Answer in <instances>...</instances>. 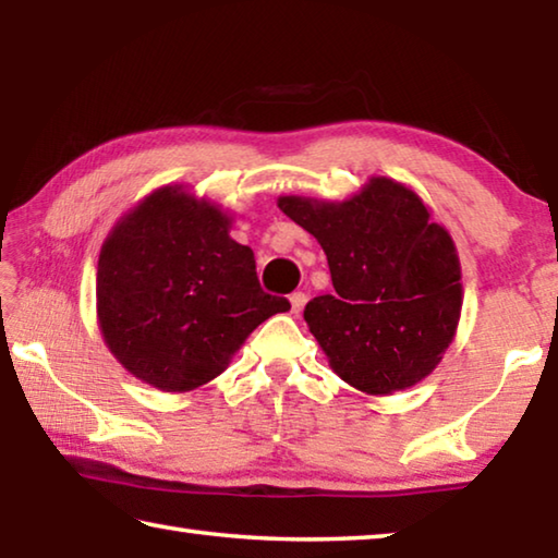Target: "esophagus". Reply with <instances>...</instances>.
I'll return each mask as SVG.
<instances>
[{"label": "esophagus", "mask_w": 558, "mask_h": 558, "mask_svg": "<svg viewBox=\"0 0 558 558\" xmlns=\"http://www.w3.org/2000/svg\"><path fill=\"white\" fill-rule=\"evenodd\" d=\"M305 302H307L305 292H292V295H290V310H292V315H300L302 307H305Z\"/></svg>", "instance_id": "1"}]
</instances>
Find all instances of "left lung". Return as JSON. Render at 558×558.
<instances>
[{
    "mask_svg": "<svg viewBox=\"0 0 558 558\" xmlns=\"http://www.w3.org/2000/svg\"><path fill=\"white\" fill-rule=\"evenodd\" d=\"M278 206L327 256L335 295L310 300L305 323L335 374L372 396L426 379L456 337L462 282L456 243L421 196L372 177L347 202Z\"/></svg>",
    "mask_w": 558,
    "mask_h": 558,
    "instance_id": "8db88e82",
    "label": "left lung"
}]
</instances>
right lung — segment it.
Masks as SVG:
<instances>
[{"label": "right lung", "instance_id": "right-lung-1", "mask_svg": "<svg viewBox=\"0 0 558 558\" xmlns=\"http://www.w3.org/2000/svg\"><path fill=\"white\" fill-rule=\"evenodd\" d=\"M231 216L162 186L122 216L98 258V323L112 356L159 391H192L229 366L253 329L286 313L263 292Z\"/></svg>", "mask_w": 558, "mask_h": 558}]
</instances>
